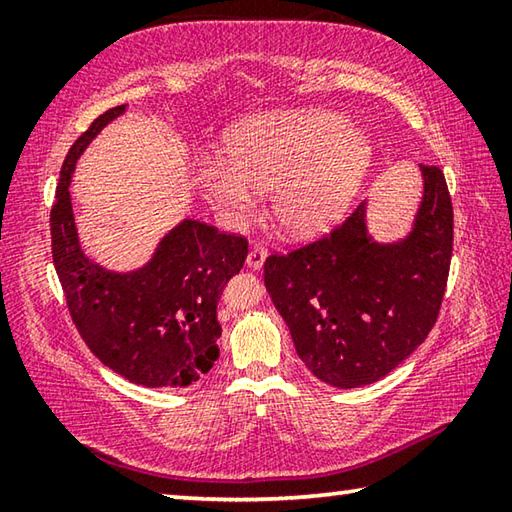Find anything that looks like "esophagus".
Listing matches in <instances>:
<instances>
[{"instance_id":"esophagus-1","label":"esophagus","mask_w":512,"mask_h":512,"mask_svg":"<svg viewBox=\"0 0 512 512\" xmlns=\"http://www.w3.org/2000/svg\"><path fill=\"white\" fill-rule=\"evenodd\" d=\"M266 257H268V250H266L264 246H253V248L248 250L246 262H248V266H250V268H255V271H259V268L264 266Z\"/></svg>"}]
</instances>
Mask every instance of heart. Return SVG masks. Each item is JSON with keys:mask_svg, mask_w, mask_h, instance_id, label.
<instances>
[{"mask_svg": "<svg viewBox=\"0 0 512 512\" xmlns=\"http://www.w3.org/2000/svg\"><path fill=\"white\" fill-rule=\"evenodd\" d=\"M225 158L196 164V185L230 225L255 214L259 194L273 192L284 232L314 237L339 223L361 194L375 149L361 128L332 110L262 112L223 140Z\"/></svg>", "mask_w": 512, "mask_h": 512, "instance_id": "1", "label": "heart"}]
</instances>
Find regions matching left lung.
Listing matches in <instances>:
<instances>
[{
    "label": "left lung",
    "instance_id": "left-lung-1",
    "mask_svg": "<svg viewBox=\"0 0 512 512\" xmlns=\"http://www.w3.org/2000/svg\"><path fill=\"white\" fill-rule=\"evenodd\" d=\"M422 171L409 235L379 244L361 203L314 244L271 255L264 284L314 377L336 388L375 384L436 325L454 246L452 198L438 167Z\"/></svg>",
    "mask_w": 512,
    "mask_h": 512
}]
</instances>
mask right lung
<instances>
[{
	"label": "right lung",
	"instance_id": "1",
	"mask_svg": "<svg viewBox=\"0 0 512 512\" xmlns=\"http://www.w3.org/2000/svg\"><path fill=\"white\" fill-rule=\"evenodd\" d=\"M124 112H103L69 149L51 207V255L74 325L103 366L146 388H183L219 359L216 305L244 268L248 241L185 219L135 271H110L83 253L69 196L76 160Z\"/></svg>",
	"mask_w": 512,
	"mask_h": 512
}]
</instances>
